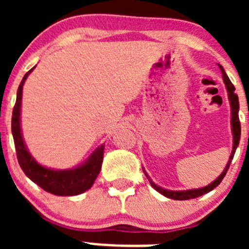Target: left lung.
I'll list each match as a JSON object with an SVG mask.
<instances>
[{
	"instance_id": "8db88e82",
	"label": "left lung",
	"mask_w": 249,
	"mask_h": 249,
	"mask_svg": "<svg viewBox=\"0 0 249 249\" xmlns=\"http://www.w3.org/2000/svg\"><path fill=\"white\" fill-rule=\"evenodd\" d=\"M219 66L220 71H222L223 74V80H224V84L225 88H227V91H228V97H229V102H230V108H231V132H232V150H231V154L229 157V161H228L227 166L225 169L223 170V172L220 173L219 177L215 178L212 183H210L208 185L202 188H197V189H188V190H169V189H165V188L159 187L158 184H155L152 179H150L149 176L147 175L145 172L144 167H143V172H144L145 177L148 178L149 180L150 185L154 188L157 192H159L160 194H162L164 196L169 197V199H173V200H190V199H195V197H199L201 196L203 194H207L210 193L211 190L214 189L215 187H218V184H220V182L223 180V178L225 177L227 175L228 169H229L230 164H231V160L233 158V154L236 152V148H237L238 143H240V137H241V124H240V119H238V109H240V104H238V96L235 94V87L232 85V83L230 82L229 77L227 76L225 73L224 69L223 66Z\"/></svg>"
}]
</instances>
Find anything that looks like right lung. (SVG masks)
I'll return each mask as SVG.
<instances>
[{
    "instance_id": "1",
    "label": "right lung",
    "mask_w": 249,
    "mask_h": 249,
    "mask_svg": "<svg viewBox=\"0 0 249 249\" xmlns=\"http://www.w3.org/2000/svg\"><path fill=\"white\" fill-rule=\"evenodd\" d=\"M34 69L30 70L25 74L18 88L17 101L13 109V117H12V134H13L14 144H16L18 161L25 175L32 182L36 183L42 189L50 194L59 195V196L79 195L92 187L95 179L101 171L105 144H101L99 148H96L83 164L78 165L73 169H50V167L43 166L36 161V159L30 154L29 149L25 144L21 132V120H20L22 87H24L26 78L34 71Z\"/></svg>"
}]
</instances>
